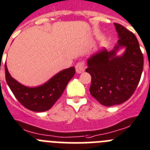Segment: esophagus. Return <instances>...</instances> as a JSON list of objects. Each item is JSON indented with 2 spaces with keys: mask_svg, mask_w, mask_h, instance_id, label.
<instances>
[{
  "mask_svg": "<svg viewBox=\"0 0 150 150\" xmlns=\"http://www.w3.org/2000/svg\"><path fill=\"white\" fill-rule=\"evenodd\" d=\"M86 66H85V63L84 62H79L75 66V70H76L77 73H82L85 71Z\"/></svg>",
  "mask_w": 150,
  "mask_h": 150,
  "instance_id": "34e87169",
  "label": "esophagus"
}]
</instances>
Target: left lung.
Returning <instances> with one entry per match:
<instances>
[{"label": "left lung", "mask_w": 150, "mask_h": 150, "mask_svg": "<svg viewBox=\"0 0 150 150\" xmlns=\"http://www.w3.org/2000/svg\"><path fill=\"white\" fill-rule=\"evenodd\" d=\"M118 40L114 48H103L87 60L86 71L91 75V94L106 106L119 105L132 96L144 68V57L134 34L114 23ZM125 49L122 55L117 53Z\"/></svg>", "instance_id": "left-lung-1"}]
</instances>
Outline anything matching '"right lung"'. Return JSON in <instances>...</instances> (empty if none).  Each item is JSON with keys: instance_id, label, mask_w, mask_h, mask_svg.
<instances>
[{"instance_id": "right-lung-1", "label": "right lung", "mask_w": 150, "mask_h": 150, "mask_svg": "<svg viewBox=\"0 0 150 150\" xmlns=\"http://www.w3.org/2000/svg\"><path fill=\"white\" fill-rule=\"evenodd\" d=\"M75 73V67L69 68L56 74L41 85L27 87L10 75L5 64L6 81L16 98L26 109L38 112L47 111L53 106Z\"/></svg>"}]
</instances>
